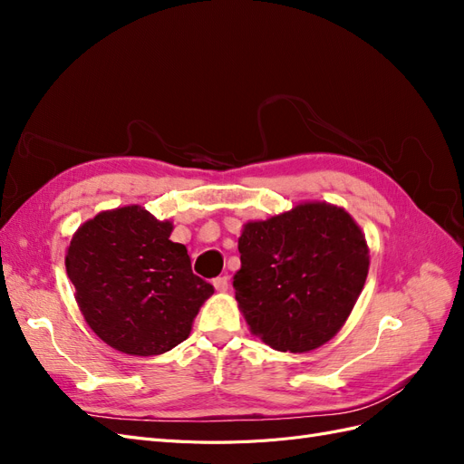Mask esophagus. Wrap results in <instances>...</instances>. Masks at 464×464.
<instances>
[{
	"mask_svg": "<svg viewBox=\"0 0 464 464\" xmlns=\"http://www.w3.org/2000/svg\"><path fill=\"white\" fill-rule=\"evenodd\" d=\"M213 286L218 290V292H224V290H228V286H230V278L224 275V276H217L215 280H213Z\"/></svg>",
	"mask_w": 464,
	"mask_h": 464,
	"instance_id": "34e87169",
	"label": "esophagus"
}]
</instances>
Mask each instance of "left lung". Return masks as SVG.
I'll return each instance as SVG.
<instances>
[{"label": "left lung", "mask_w": 464, "mask_h": 464, "mask_svg": "<svg viewBox=\"0 0 464 464\" xmlns=\"http://www.w3.org/2000/svg\"><path fill=\"white\" fill-rule=\"evenodd\" d=\"M237 249L236 300L251 333L280 353H310L333 339L370 269L360 227L327 203L247 222Z\"/></svg>", "instance_id": "8db88e82"}]
</instances>
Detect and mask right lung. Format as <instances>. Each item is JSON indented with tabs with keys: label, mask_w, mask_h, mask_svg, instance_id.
Returning <instances> with one entry per match:
<instances>
[{
	"label": "right lung",
	"mask_w": 464,
	"mask_h": 464,
	"mask_svg": "<svg viewBox=\"0 0 464 464\" xmlns=\"http://www.w3.org/2000/svg\"><path fill=\"white\" fill-rule=\"evenodd\" d=\"M170 232L172 222L131 205L96 215L69 244L65 269L81 312L120 353L154 356L184 343L215 292Z\"/></svg>",
	"instance_id": "1"
}]
</instances>
